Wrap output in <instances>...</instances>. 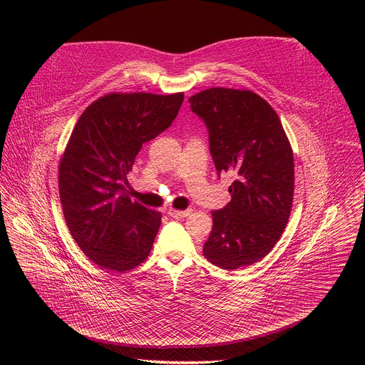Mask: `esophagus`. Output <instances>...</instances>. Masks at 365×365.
<instances>
[{"label":"esophagus","mask_w":365,"mask_h":365,"mask_svg":"<svg viewBox=\"0 0 365 365\" xmlns=\"http://www.w3.org/2000/svg\"><path fill=\"white\" fill-rule=\"evenodd\" d=\"M190 213H192V210H175V208H170L168 210V216L170 217H175V219H183V217H187Z\"/></svg>","instance_id":"esophagus-1"}]
</instances>
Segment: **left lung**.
<instances>
[{"instance_id":"left-lung-1","label":"left lung","mask_w":365,"mask_h":365,"mask_svg":"<svg viewBox=\"0 0 365 365\" xmlns=\"http://www.w3.org/2000/svg\"><path fill=\"white\" fill-rule=\"evenodd\" d=\"M205 123L216 170L232 171V200L216 210L204 244L208 262L234 271L269 253L289 222L294 158L274 108L250 90L213 87L189 98Z\"/></svg>"}]
</instances>
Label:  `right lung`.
I'll list each match as a JSON object with an SVG mask.
<instances>
[{"label":"right lung","instance_id":"right-lung-1","mask_svg":"<svg viewBox=\"0 0 365 365\" xmlns=\"http://www.w3.org/2000/svg\"><path fill=\"white\" fill-rule=\"evenodd\" d=\"M185 94L109 93L86 108L59 164V195L83 253L110 272L146 260L161 213L131 202L123 186L142 145L176 118Z\"/></svg>","mask_w":365,"mask_h":365}]
</instances>
